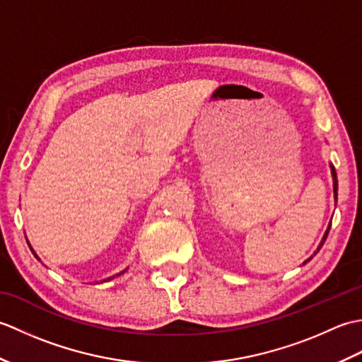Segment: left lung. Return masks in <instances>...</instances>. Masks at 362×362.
I'll return each instance as SVG.
<instances>
[{
    "label": "left lung",
    "mask_w": 362,
    "mask_h": 362,
    "mask_svg": "<svg viewBox=\"0 0 362 362\" xmlns=\"http://www.w3.org/2000/svg\"><path fill=\"white\" fill-rule=\"evenodd\" d=\"M329 169H332V177H333V194H334V204H336V202H337V177H336V169H334V166H333L332 163H329ZM329 227H332V222H329V224H328V228L325 230L324 236H322V241H320V243H319V245H317V250L314 252L313 255H311L308 259H305V261H303V264L308 263V261H310V259H311L314 255H316V253H317V252L322 249V245H324V243H325V240H327V236H328Z\"/></svg>",
    "instance_id": "obj_1"
}]
</instances>
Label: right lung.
I'll return each instance as SVG.
<instances>
[{"label": "right lung", "mask_w": 362, "mask_h": 362, "mask_svg": "<svg viewBox=\"0 0 362 362\" xmlns=\"http://www.w3.org/2000/svg\"><path fill=\"white\" fill-rule=\"evenodd\" d=\"M28 244H29V243H28ZM30 250H33V253H34V257H35V258H37V259H38V261H40V258H38V255H37V253H35V252H34V249H33V247H30ZM126 271H127V269H124V271H121V272H119V274H117V275H113V276H109V279H105V280H104V281H110V280H112V279H115V276H119V275H121V274H124V272H126Z\"/></svg>", "instance_id": "add662e5"}]
</instances>
